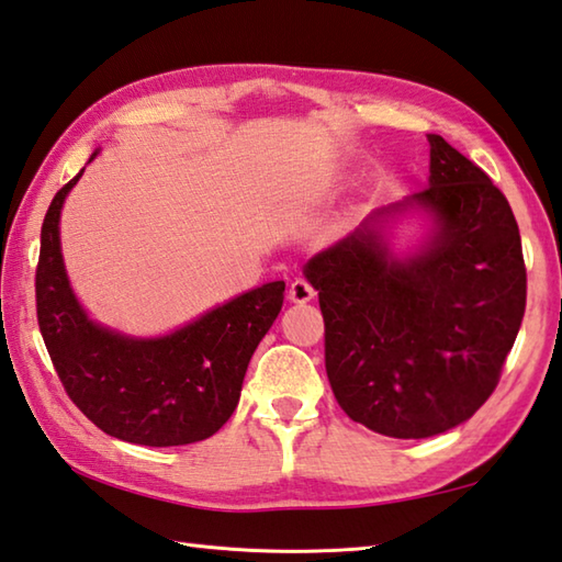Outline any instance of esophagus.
Listing matches in <instances>:
<instances>
[{"label": "esophagus", "instance_id": "esophagus-1", "mask_svg": "<svg viewBox=\"0 0 562 562\" xmlns=\"http://www.w3.org/2000/svg\"><path fill=\"white\" fill-rule=\"evenodd\" d=\"M290 300L297 304L310 302V300H314V288L304 278H297L290 284Z\"/></svg>", "mask_w": 562, "mask_h": 562}]
</instances>
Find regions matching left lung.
<instances>
[{"label":"left lung","instance_id":"obj_1","mask_svg":"<svg viewBox=\"0 0 562 562\" xmlns=\"http://www.w3.org/2000/svg\"><path fill=\"white\" fill-rule=\"evenodd\" d=\"M427 142V189L373 211L304 265L319 292L336 403L397 440L469 420L494 393L526 312L521 236L506 196L440 135ZM407 210L427 212L434 228L397 259L382 223Z\"/></svg>","mask_w":562,"mask_h":562}]
</instances>
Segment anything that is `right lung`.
<instances>
[{"label":"right lung","mask_w":562,"mask_h":562,"mask_svg":"<svg viewBox=\"0 0 562 562\" xmlns=\"http://www.w3.org/2000/svg\"><path fill=\"white\" fill-rule=\"evenodd\" d=\"M83 171L56 193L41 226L36 314L58 379L80 413L117 440L147 447L206 440L236 411L250 356L282 310L284 282L243 292L149 339L93 322L70 288L58 228Z\"/></svg>","instance_id":"1"}]
</instances>
